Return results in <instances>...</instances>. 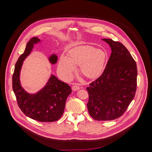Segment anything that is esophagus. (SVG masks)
Instances as JSON below:
<instances>
[{
	"label": "esophagus",
	"mask_w": 152,
	"mask_h": 152,
	"mask_svg": "<svg viewBox=\"0 0 152 152\" xmlns=\"http://www.w3.org/2000/svg\"><path fill=\"white\" fill-rule=\"evenodd\" d=\"M79 89H80V87H79V86L78 85H73V86H72V90H73V91H76V90H79Z\"/></svg>",
	"instance_id": "34e87169"
}]
</instances>
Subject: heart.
<instances>
[{
    "mask_svg": "<svg viewBox=\"0 0 152 152\" xmlns=\"http://www.w3.org/2000/svg\"><path fill=\"white\" fill-rule=\"evenodd\" d=\"M107 59L106 52L89 45H81L71 49L67 57L62 56L58 64L59 73L66 79L72 77L75 66L85 77L94 79L103 73Z\"/></svg>",
    "mask_w": 152,
    "mask_h": 152,
    "instance_id": "obj_1",
    "label": "heart"
}]
</instances>
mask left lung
<instances>
[{
    "instance_id": "1",
    "label": "left lung",
    "mask_w": 152,
    "mask_h": 152,
    "mask_svg": "<svg viewBox=\"0 0 152 152\" xmlns=\"http://www.w3.org/2000/svg\"><path fill=\"white\" fill-rule=\"evenodd\" d=\"M103 40L112 52L101 76L86 87L87 108L95 120L110 121L121 117L134 99L138 73L135 61L121 42Z\"/></svg>"
}]
</instances>
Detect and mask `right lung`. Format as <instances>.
I'll return each mask as SVG.
<instances>
[{"label": "right lung", "mask_w": 152, "mask_h": 152, "mask_svg": "<svg viewBox=\"0 0 152 152\" xmlns=\"http://www.w3.org/2000/svg\"><path fill=\"white\" fill-rule=\"evenodd\" d=\"M39 41L37 37L31 38L24 53L19 56L12 75V89L18 106L25 115L40 122H53L58 120L64 113L66 99L72 93L70 86L52 75L44 88L35 94H30L21 87L19 79L23 61L30 54L34 45ZM49 61L55 64L57 56L52 55Z\"/></svg>", "instance_id": "1"}]
</instances>
